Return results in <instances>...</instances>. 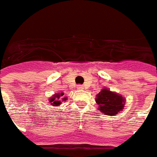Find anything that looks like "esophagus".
<instances>
[{
	"label": "esophagus",
	"instance_id": "1",
	"mask_svg": "<svg viewBox=\"0 0 157 157\" xmlns=\"http://www.w3.org/2000/svg\"><path fill=\"white\" fill-rule=\"evenodd\" d=\"M83 88H84L83 85H81V84H78V85H77V89H78V90H83Z\"/></svg>",
	"mask_w": 157,
	"mask_h": 157
}]
</instances>
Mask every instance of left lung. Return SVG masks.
I'll return each mask as SVG.
<instances>
[{"instance_id": "left-lung-1", "label": "left lung", "mask_w": 157, "mask_h": 157, "mask_svg": "<svg viewBox=\"0 0 157 157\" xmlns=\"http://www.w3.org/2000/svg\"><path fill=\"white\" fill-rule=\"evenodd\" d=\"M96 102L99 105V111L110 116H114L122 111L125 105V100L121 95L110 91L107 89L102 90L97 95Z\"/></svg>"}]
</instances>
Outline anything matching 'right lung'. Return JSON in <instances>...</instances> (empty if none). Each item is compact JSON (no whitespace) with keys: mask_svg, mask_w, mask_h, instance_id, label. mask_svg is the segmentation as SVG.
<instances>
[{"mask_svg":"<svg viewBox=\"0 0 157 157\" xmlns=\"http://www.w3.org/2000/svg\"><path fill=\"white\" fill-rule=\"evenodd\" d=\"M63 95H64L63 93H60V94H57V95L53 96L52 98H50V103H52V105H60V101H59V97H61ZM62 100L65 101L66 98H62Z\"/></svg>","mask_w":157,"mask_h":157,"instance_id":"add662e5","label":"right lung"}]
</instances>
